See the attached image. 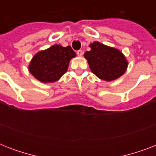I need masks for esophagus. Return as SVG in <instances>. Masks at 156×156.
I'll list each match as a JSON object with an SVG mask.
<instances>
[{"label":"esophagus","instance_id":"obj_1","mask_svg":"<svg viewBox=\"0 0 156 156\" xmlns=\"http://www.w3.org/2000/svg\"><path fill=\"white\" fill-rule=\"evenodd\" d=\"M77 55H78V56H82L83 55V52L82 50H78V52H77Z\"/></svg>","mask_w":156,"mask_h":156}]
</instances>
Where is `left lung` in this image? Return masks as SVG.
<instances>
[{
	"label": "left lung",
	"instance_id": "1",
	"mask_svg": "<svg viewBox=\"0 0 156 156\" xmlns=\"http://www.w3.org/2000/svg\"><path fill=\"white\" fill-rule=\"evenodd\" d=\"M90 51L84 53L90 70L101 80L111 82L122 76L127 69L128 61L117 48L101 43L93 42Z\"/></svg>",
	"mask_w": 156,
	"mask_h": 156
}]
</instances>
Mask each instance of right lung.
Masks as SVG:
<instances>
[{"label": "right lung", "mask_w": 156, "mask_h": 156, "mask_svg": "<svg viewBox=\"0 0 156 156\" xmlns=\"http://www.w3.org/2000/svg\"><path fill=\"white\" fill-rule=\"evenodd\" d=\"M75 56L76 53L70 46L52 45L35 54L30 61L28 69L41 83H54L66 73L69 61Z\"/></svg>", "instance_id": "right-lung-1"}]
</instances>
